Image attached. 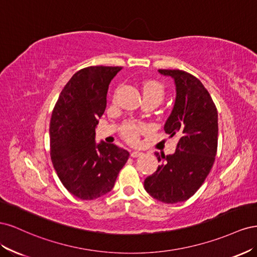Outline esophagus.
Segmentation results:
<instances>
[{"label": "esophagus", "instance_id": "obj_1", "mask_svg": "<svg viewBox=\"0 0 257 257\" xmlns=\"http://www.w3.org/2000/svg\"><path fill=\"white\" fill-rule=\"evenodd\" d=\"M143 153L139 152V151H133L131 153V157L132 158H138V157H142Z\"/></svg>", "mask_w": 257, "mask_h": 257}]
</instances>
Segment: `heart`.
Returning a JSON list of instances; mask_svg holds the SVG:
<instances>
[{"mask_svg":"<svg viewBox=\"0 0 257 257\" xmlns=\"http://www.w3.org/2000/svg\"><path fill=\"white\" fill-rule=\"evenodd\" d=\"M144 98L146 99H154L161 103L165 96V87L159 81L149 80L144 83L143 87ZM143 126L135 123H126L122 127V135L130 143H136L138 139L139 132H142Z\"/></svg>","mask_w":257,"mask_h":257,"instance_id":"heart-1","label":"heart"}]
</instances>
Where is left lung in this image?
Masks as SVG:
<instances>
[{
    "instance_id": "8db88e82",
    "label": "left lung",
    "mask_w": 257,
    "mask_h": 257,
    "mask_svg": "<svg viewBox=\"0 0 257 257\" xmlns=\"http://www.w3.org/2000/svg\"><path fill=\"white\" fill-rule=\"evenodd\" d=\"M175 80L176 100L164 125L178 136L176 152H155L162 164L145 179V190L166 204L181 203L196 193L211 170L217 149V110L204 84L180 69H159Z\"/></svg>"
}]
</instances>
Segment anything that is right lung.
<instances>
[{"label": "right lung", "mask_w": 257, "mask_h": 257, "mask_svg": "<svg viewBox=\"0 0 257 257\" xmlns=\"http://www.w3.org/2000/svg\"><path fill=\"white\" fill-rule=\"evenodd\" d=\"M121 66H89L62 90L50 120V155L60 181L74 196L95 199L110 192L130 153L113 144L95 143V127L107 91Z\"/></svg>", "instance_id": "add662e5"}]
</instances>
